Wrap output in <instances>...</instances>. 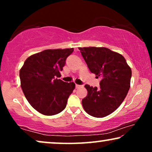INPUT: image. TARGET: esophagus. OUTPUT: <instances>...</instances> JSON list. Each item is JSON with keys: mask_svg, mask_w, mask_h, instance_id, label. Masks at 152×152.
<instances>
[{"mask_svg": "<svg viewBox=\"0 0 152 152\" xmlns=\"http://www.w3.org/2000/svg\"><path fill=\"white\" fill-rule=\"evenodd\" d=\"M81 86V85H79V84H75V87L77 88H79V87H80Z\"/></svg>", "mask_w": 152, "mask_h": 152, "instance_id": "obj_1", "label": "esophagus"}]
</instances>
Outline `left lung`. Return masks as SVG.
<instances>
[{"label":"left lung","instance_id":"8db88e82","mask_svg":"<svg viewBox=\"0 0 152 152\" xmlns=\"http://www.w3.org/2000/svg\"><path fill=\"white\" fill-rule=\"evenodd\" d=\"M88 68L101 78L99 88L85 85L88 95L82 99L87 113L103 118L115 111L130 88L132 70L120 54L107 48H79Z\"/></svg>","mask_w":152,"mask_h":152}]
</instances>
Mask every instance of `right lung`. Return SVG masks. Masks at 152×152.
I'll return each instance as SVG.
<instances>
[{"instance_id":"right-lung-1","label":"right lung","mask_w":152,"mask_h":152,"mask_svg":"<svg viewBox=\"0 0 152 152\" xmlns=\"http://www.w3.org/2000/svg\"><path fill=\"white\" fill-rule=\"evenodd\" d=\"M73 48L45 50L29 57L20 70L21 88L27 100L45 115L65 109L75 84L58 79Z\"/></svg>"}]
</instances>
